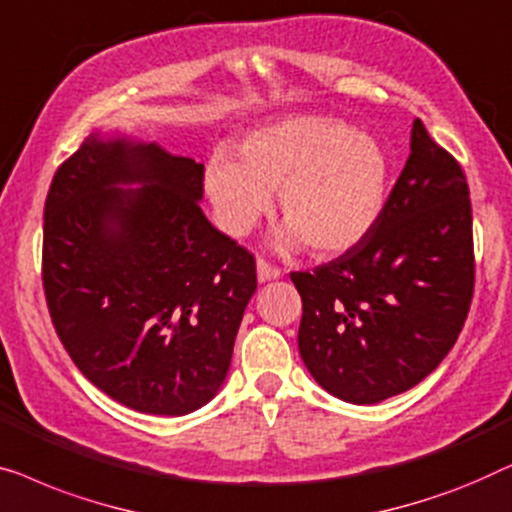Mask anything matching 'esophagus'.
I'll return each mask as SVG.
<instances>
[{
    "mask_svg": "<svg viewBox=\"0 0 512 512\" xmlns=\"http://www.w3.org/2000/svg\"><path fill=\"white\" fill-rule=\"evenodd\" d=\"M280 276H283V273H280L278 266H273L271 262H266V259H262V257L257 259V278H259V283H266V280H276Z\"/></svg>",
    "mask_w": 512,
    "mask_h": 512,
    "instance_id": "34e87169",
    "label": "esophagus"
}]
</instances>
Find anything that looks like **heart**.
<instances>
[{"label": "heart", "mask_w": 512, "mask_h": 512, "mask_svg": "<svg viewBox=\"0 0 512 512\" xmlns=\"http://www.w3.org/2000/svg\"><path fill=\"white\" fill-rule=\"evenodd\" d=\"M206 167V190L222 229L243 236L271 211L278 190L280 248L306 243L313 255L348 253L378 225L390 157L371 134L327 115H294L250 132Z\"/></svg>", "instance_id": "1"}]
</instances>
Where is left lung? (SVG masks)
<instances>
[{
  "mask_svg": "<svg viewBox=\"0 0 512 512\" xmlns=\"http://www.w3.org/2000/svg\"><path fill=\"white\" fill-rule=\"evenodd\" d=\"M290 278L304 304L301 359L334 397L385 401L443 362L473 299V218L462 167L420 118L373 232Z\"/></svg>",
  "mask_w": 512,
  "mask_h": 512,
  "instance_id": "left-lung-1",
  "label": "left lung"
}]
</instances>
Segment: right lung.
<instances>
[{"label":"right lung","instance_id":"1","mask_svg":"<svg viewBox=\"0 0 512 512\" xmlns=\"http://www.w3.org/2000/svg\"><path fill=\"white\" fill-rule=\"evenodd\" d=\"M201 197L204 164L127 136L90 134L50 183V320L83 376L139 413L187 415L215 397L257 290L255 257Z\"/></svg>","mask_w":512,"mask_h":512}]
</instances>
